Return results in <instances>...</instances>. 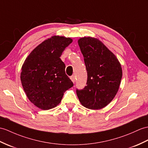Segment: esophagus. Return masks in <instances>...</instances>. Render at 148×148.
Instances as JSON below:
<instances>
[{"label": "esophagus", "mask_w": 148, "mask_h": 148, "mask_svg": "<svg viewBox=\"0 0 148 148\" xmlns=\"http://www.w3.org/2000/svg\"><path fill=\"white\" fill-rule=\"evenodd\" d=\"M71 81H73L74 83L75 82V75H72V76H71Z\"/></svg>", "instance_id": "obj_1"}]
</instances>
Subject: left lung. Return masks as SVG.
<instances>
[{
  "label": "left lung",
  "instance_id": "8db88e82",
  "mask_svg": "<svg viewBox=\"0 0 148 148\" xmlns=\"http://www.w3.org/2000/svg\"><path fill=\"white\" fill-rule=\"evenodd\" d=\"M79 46L83 55L88 78L82 90L76 89L77 96L84 107L103 108L117 92L122 77L118 59L100 41L91 37L81 38Z\"/></svg>",
  "mask_w": 148,
  "mask_h": 148
}]
</instances>
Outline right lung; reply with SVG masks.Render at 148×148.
I'll return each instance as SVG.
<instances>
[{"label":"right lung","mask_w":148,"mask_h":148,"mask_svg":"<svg viewBox=\"0 0 148 148\" xmlns=\"http://www.w3.org/2000/svg\"><path fill=\"white\" fill-rule=\"evenodd\" d=\"M72 42L70 38L52 36L36 47L23 65L21 81L24 91L30 101L39 108L56 107L65 91L73 86L60 58Z\"/></svg>","instance_id":"add662e5"}]
</instances>
